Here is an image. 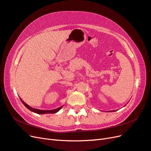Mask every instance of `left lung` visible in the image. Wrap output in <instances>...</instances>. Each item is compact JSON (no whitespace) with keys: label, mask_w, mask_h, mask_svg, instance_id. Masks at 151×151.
Here are the masks:
<instances>
[{"label":"left lung","mask_w":151,"mask_h":151,"mask_svg":"<svg viewBox=\"0 0 151 151\" xmlns=\"http://www.w3.org/2000/svg\"><path fill=\"white\" fill-rule=\"evenodd\" d=\"M110 111V112H111V111ZM115 111V110H114V111Z\"/></svg>","instance_id":"left-lung-1"}]
</instances>
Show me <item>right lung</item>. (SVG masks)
I'll return each mask as SVG.
<instances>
[{"mask_svg":"<svg viewBox=\"0 0 151 151\" xmlns=\"http://www.w3.org/2000/svg\"><path fill=\"white\" fill-rule=\"evenodd\" d=\"M20 99H21V102L23 103V104L24 105V106L28 108V109H29L30 111H33V112H34V113H37V114H46V113H57V112H58L59 110H60V109L63 107V106H60V107H59V108H57V109H52V110H42V109H36V108H32V107H30L28 104H27L26 103H25L23 101H22V99L20 98Z\"/></svg>","mask_w":151,"mask_h":151,"instance_id":"obj_1","label":"right lung"}]
</instances>
